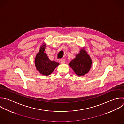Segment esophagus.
Segmentation results:
<instances>
[{
	"label": "esophagus",
	"mask_w": 124,
	"mask_h": 124,
	"mask_svg": "<svg viewBox=\"0 0 124 124\" xmlns=\"http://www.w3.org/2000/svg\"><path fill=\"white\" fill-rule=\"evenodd\" d=\"M59 62L60 64H64L65 62V59H61L59 60Z\"/></svg>",
	"instance_id": "34e87169"
}]
</instances>
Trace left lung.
I'll use <instances>...</instances> for the list:
<instances>
[{
	"instance_id": "1",
	"label": "left lung",
	"mask_w": 124,
	"mask_h": 124,
	"mask_svg": "<svg viewBox=\"0 0 124 124\" xmlns=\"http://www.w3.org/2000/svg\"><path fill=\"white\" fill-rule=\"evenodd\" d=\"M75 56L69 65L78 76H82L88 73L90 70L92 61L85 48H82L79 53Z\"/></svg>"
}]
</instances>
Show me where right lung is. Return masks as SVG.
Masks as SVG:
<instances>
[{"label":"right lung","instance_id":"right-lung-1","mask_svg":"<svg viewBox=\"0 0 124 124\" xmlns=\"http://www.w3.org/2000/svg\"><path fill=\"white\" fill-rule=\"evenodd\" d=\"M46 45V43H43L40 46L39 52L36 55L35 65L37 70L41 74L48 76L51 74L59 64L49 59L46 54L44 53Z\"/></svg>","mask_w":124,"mask_h":124}]
</instances>
